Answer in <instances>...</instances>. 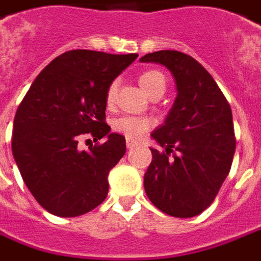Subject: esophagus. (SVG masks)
<instances>
[{
  "label": "esophagus",
  "mask_w": 261,
  "mask_h": 261,
  "mask_svg": "<svg viewBox=\"0 0 261 261\" xmlns=\"http://www.w3.org/2000/svg\"><path fill=\"white\" fill-rule=\"evenodd\" d=\"M126 146L127 149H134L135 146H138V142L134 141V139H130V138H126Z\"/></svg>",
  "instance_id": "1"
}]
</instances>
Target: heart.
<instances>
[{
	"label": "heart",
	"instance_id": "obj_1",
	"mask_svg": "<svg viewBox=\"0 0 261 261\" xmlns=\"http://www.w3.org/2000/svg\"><path fill=\"white\" fill-rule=\"evenodd\" d=\"M139 84L143 88V91L152 95L159 89L165 91L166 86V79L163 76V73L156 71V69H149V71H143L139 75ZM116 92H118V82L112 81L107 88V103L112 105L113 100L116 98ZM150 127V120L141 118V116H122L113 122V129L118 134L125 135L129 138H139L145 132H148V129Z\"/></svg>",
	"mask_w": 261,
	"mask_h": 261
}]
</instances>
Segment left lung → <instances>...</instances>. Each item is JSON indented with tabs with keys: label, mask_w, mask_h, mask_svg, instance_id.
<instances>
[{
	"label": "left lung",
	"mask_w": 261,
	"mask_h": 261,
	"mask_svg": "<svg viewBox=\"0 0 261 261\" xmlns=\"http://www.w3.org/2000/svg\"><path fill=\"white\" fill-rule=\"evenodd\" d=\"M141 61L166 66L177 88L165 125L152 134L165 150L150 149L145 192L169 216H197L213 203L231 168L236 149L231 108L212 75L190 55L158 51Z\"/></svg>",
	"instance_id": "1"
}]
</instances>
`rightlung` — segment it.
I'll list each match as a JSON object with an SVG mask.
<instances>
[{
    "label": "right lung",
    "instance_id": "add662e5",
    "mask_svg": "<svg viewBox=\"0 0 261 261\" xmlns=\"http://www.w3.org/2000/svg\"><path fill=\"white\" fill-rule=\"evenodd\" d=\"M138 54L73 49L55 58L32 82L15 113L12 154L27 188L55 216L85 215L107 199L109 170L126 152L125 138L109 134L107 88ZM89 133L88 151L77 138ZM108 135L103 144L97 142Z\"/></svg>",
    "mask_w": 261,
    "mask_h": 261
}]
</instances>
